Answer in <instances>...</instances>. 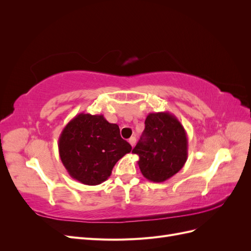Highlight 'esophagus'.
<instances>
[{"label": "esophagus", "mask_w": 251, "mask_h": 251, "mask_svg": "<svg viewBox=\"0 0 251 251\" xmlns=\"http://www.w3.org/2000/svg\"><path fill=\"white\" fill-rule=\"evenodd\" d=\"M128 142H130V144L132 147H135V144H136V138L135 137H131L130 139H128Z\"/></svg>", "instance_id": "obj_1"}]
</instances>
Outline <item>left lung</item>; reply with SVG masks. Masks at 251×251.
<instances>
[{
    "label": "left lung",
    "instance_id": "1",
    "mask_svg": "<svg viewBox=\"0 0 251 251\" xmlns=\"http://www.w3.org/2000/svg\"><path fill=\"white\" fill-rule=\"evenodd\" d=\"M146 128L132 151L144 178L164 182L183 168L187 160V135L178 118L170 112L149 113Z\"/></svg>",
    "mask_w": 251,
    "mask_h": 251
}]
</instances>
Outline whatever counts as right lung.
Wrapping results in <instances>:
<instances>
[{"instance_id":"right-lung-1","label":"right lung","mask_w":251,"mask_h":251,"mask_svg":"<svg viewBox=\"0 0 251 251\" xmlns=\"http://www.w3.org/2000/svg\"><path fill=\"white\" fill-rule=\"evenodd\" d=\"M131 151L130 143L121 138L119 126L110 124L101 114H77L58 138L65 169L74 180L86 185L102 183L119 159Z\"/></svg>"}]
</instances>
